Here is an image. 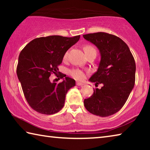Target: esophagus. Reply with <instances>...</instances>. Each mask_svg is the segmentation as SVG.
Masks as SVG:
<instances>
[{"label": "esophagus", "mask_w": 150, "mask_h": 150, "mask_svg": "<svg viewBox=\"0 0 150 150\" xmlns=\"http://www.w3.org/2000/svg\"><path fill=\"white\" fill-rule=\"evenodd\" d=\"M76 85H78V86H82V85H83L84 84H83V83L79 82V81H77V82H76Z\"/></svg>", "instance_id": "esophagus-1"}]
</instances>
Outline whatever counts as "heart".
<instances>
[{
    "mask_svg": "<svg viewBox=\"0 0 150 150\" xmlns=\"http://www.w3.org/2000/svg\"><path fill=\"white\" fill-rule=\"evenodd\" d=\"M83 50H84L86 55H87L88 53H90L91 52H93V51H96L95 48L94 47L93 45H91L90 44L85 45L84 47H83ZM68 55H69V51H67V52L65 53L64 55H63V58H64L65 59H67ZM69 73L73 78H74L75 79L77 80H83L84 79L85 77V71L79 69V68H73V69L69 70Z\"/></svg>",
    "mask_w": 150,
    "mask_h": 150,
    "instance_id": "obj_1",
    "label": "heart"
}]
</instances>
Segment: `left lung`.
<instances>
[{"label": "left lung", "mask_w": 150, "mask_h": 150, "mask_svg": "<svg viewBox=\"0 0 150 150\" xmlns=\"http://www.w3.org/2000/svg\"><path fill=\"white\" fill-rule=\"evenodd\" d=\"M83 36L98 47L101 55L97 71L89 81L103 84L84 100L85 107L101 117L112 115L122 108L135 84V60L126 43L115 35L96 32Z\"/></svg>", "instance_id": "1"}]
</instances>
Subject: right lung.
I'll use <instances>...</instances> for the list:
<instances>
[{"instance_id": "obj_1", "label": "right lung", "mask_w": 150, "mask_h": 150, "mask_svg": "<svg viewBox=\"0 0 150 150\" xmlns=\"http://www.w3.org/2000/svg\"><path fill=\"white\" fill-rule=\"evenodd\" d=\"M80 35L67 38L61 35L40 37L32 40L21 51L16 67L25 98L32 109L42 115H54L64 106L67 91L75 81L59 73L58 66L65 53L76 44ZM55 74L59 83L52 82L49 77Z\"/></svg>"}]
</instances>
